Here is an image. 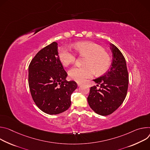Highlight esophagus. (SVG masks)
<instances>
[{"label": "esophagus", "mask_w": 150, "mask_h": 150, "mask_svg": "<svg viewBox=\"0 0 150 150\" xmlns=\"http://www.w3.org/2000/svg\"><path fill=\"white\" fill-rule=\"evenodd\" d=\"M81 85V83H77V86L79 87Z\"/></svg>", "instance_id": "esophagus-1"}]
</instances>
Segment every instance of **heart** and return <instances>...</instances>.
I'll list each match as a JSON object with an SVG mask.
<instances>
[{
	"label": "heart",
	"instance_id": "1",
	"mask_svg": "<svg viewBox=\"0 0 150 150\" xmlns=\"http://www.w3.org/2000/svg\"><path fill=\"white\" fill-rule=\"evenodd\" d=\"M76 51L81 56L86 57L85 67H74L69 71V77L77 82H83L95 73L103 74L109 68L111 59L104 48L95 43L84 41L74 45ZM59 58L64 66H68L76 60V54L69 47L61 49Z\"/></svg>",
	"mask_w": 150,
	"mask_h": 150
}]
</instances>
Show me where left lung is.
Instances as JSON below:
<instances>
[{
  "mask_svg": "<svg viewBox=\"0 0 150 150\" xmlns=\"http://www.w3.org/2000/svg\"><path fill=\"white\" fill-rule=\"evenodd\" d=\"M112 60L110 70L103 76L93 80L101 88H91L88 102L90 107L101 115H108L117 110L126 96L129 75L126 62L120 50L110 44Z\"/></svg>",
  "mask_w": 150,
  "mask_h": 150,
  "instance_id": "8db88e82",
  "label": "left lung"
}]
</instances>
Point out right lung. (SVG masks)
Instances as JSON below:
<instances>
[{"instance_id":"right-lung-1","label":"right lung","mask_w":150,"mask_h":150,"mask_svg":"<svg viewBox=\"0 0 150 150\" xmlns=\"http://www.w3.org/2000/svg\"><path fill=\"white\" fill-rule=\"evenodd\" d=\"M58 43L52 42L36 55L28 67V85L33 101L44 112L58 114L71 105V95L77 88L74 81L66 80Z\"/></svg>"}]
</instances>
